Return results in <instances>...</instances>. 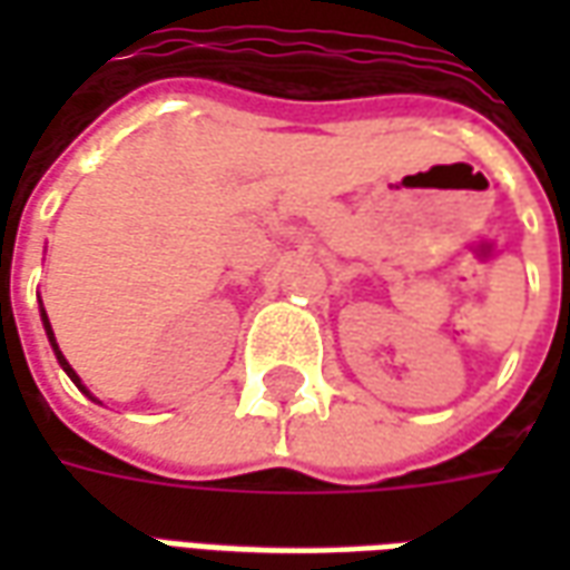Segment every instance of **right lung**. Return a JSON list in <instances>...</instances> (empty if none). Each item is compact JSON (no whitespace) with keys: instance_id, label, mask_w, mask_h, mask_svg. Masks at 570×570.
Masks as SVG:
<instances>
[{"instance_id":"add662e5","label":"right lung","mask_w":570,"mask_h":570,"mask_svg":"<svg viewBox=\"0 0 570 570\" xmlns=\"http://www.w3.org/2000/svg\"><path fill=\"white\" fill-rule=\"evenodd\" d=\"M42 323H45V333H48V342H51V347H55V354H57V363H60V366H63V372H67L69 379H72V382L79 384L81 391H85V384H81V379L79 375H76V370H72V366H69L67 363V357H63V354H60V347H57V338H55V330H51V323H48V314H45V308H42ZM85 394H88V391H85ZM91 396V394H88ZM94 400V396H91Z\"/></svg>"}]
</instances>
